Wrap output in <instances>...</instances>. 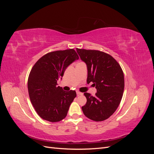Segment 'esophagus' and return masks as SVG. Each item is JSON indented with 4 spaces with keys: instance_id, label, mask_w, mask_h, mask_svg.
I'll use <instances>...</instances> for the list:
<instances>
[{
    "instance_id": "obj_1",
    "label": "esophagus",
    "mask_w": 154,
    "mask_h": 154,
    "mask_svg": "<svg viewBox=\"0 0 154 154\" xmlns=\"http://www.w3.org/2000/svg\"><path fill=\"white\" fill-rule=\"evenodd\" d=\"M76 94H77L78 96H80V95H82L83 93H82V92H79V91H76Z\"/></svg>"
}]
</instances>
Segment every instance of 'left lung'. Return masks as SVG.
<instances>
[{
	"mask_svg": "<svg viewBox=\"0 0 154 154\" xmlns=\"http://www.w3.org/2000/svg\"><path fill=\"white\" fill-rule=\"evenodd\" d=\"M87 65V82H92L94 96L85 92L86 104L82 107L86 117L95 122L108 119L118 109L124 91V74L119 64L109 54L96 50L76 49Z\"/></svg>",
	"mask_w": 154,
	"mask_h": 154,
	"instance_id": "8db88e82",
	"label": "left lung"
}]
</instances>
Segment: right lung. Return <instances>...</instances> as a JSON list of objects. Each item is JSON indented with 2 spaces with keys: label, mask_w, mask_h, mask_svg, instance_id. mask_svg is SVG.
<instances>
[{
  "label": "right lung",
  "mask_w": 154,
  "mask_h": 154,
  "mask_svg": "<svg viewBox=\"0 0 154 154\" xmlns=\"http://www.w3.org/2000/svg\"><path fill=\"white\" fill-rule=\"evenodd\" d=\"M73 49L45 54L32 67L27 88L31 103L43 119L58 122L66 117L69 106L76 96L75 91H65L57 86L67 67L78 60Z\"/></svg>",
  "instance_id": "obj_1"
}]
</instances>
